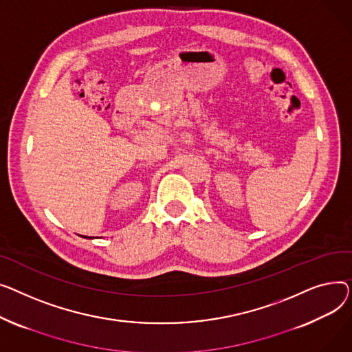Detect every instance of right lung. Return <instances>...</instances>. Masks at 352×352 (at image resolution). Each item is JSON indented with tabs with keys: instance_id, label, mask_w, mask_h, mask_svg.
Here are the masks:
<instances>
[{
	"instance_id": "1",
	"label": "right lung",
	"mask_w": 352,
	"mask_h": 352,
	"mask_svg": "<svg viewBox=\"0 0 352 352\" xmlns=\"http://www.w3.org/2000/svg\"><path fill=\"white\" fill-rule=\"evenodd\" d=\"M85 239H88V237H85ZM89 239H92V237H89Z\"/></svg>"
}]
</instances>
